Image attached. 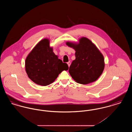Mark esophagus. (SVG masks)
Listing matches in <instances>:
<instances>
[{"label":"esophagus","mask_w":132,"mask_h":132,"mask_svg":"<svg viewBox=\"0 0 132 132\" xmlns=\"http://www.w3.org/2000/svg\"><path fill=\"white\" fill-rule=\"evenodd\" d=\"M67 64L68 65V66H69V67H70V65H71V62H70V61L68 62H67Z\"/></svg>","instance_id":"34e87169"}]
</instances>
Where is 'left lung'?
Returning a JSON list of instances; mask_svg holds the SVG:
<instances>
[{
	"mask_svg": "<svg viewBox=\"0 0 132 132\" xmlns=\"http://www.w3.org/2000/svg\"><path fill=\"white\" fill-rule=\"evenodd\" d=\"M66 45L75 50L76 59L69 72L78 83L86 85L97 80L105 66L104 57L96 45L88 38L82 37L79 43L67 42Z\"/></svg>",
	"mask_w": 132,
	"mask_h": 132,
	"instance_id": "1",
	"label": "left lung"
}]
</instances>
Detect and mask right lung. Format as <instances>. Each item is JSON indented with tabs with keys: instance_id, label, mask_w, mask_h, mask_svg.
I'll return each mask as SVG.
<instances>
[{
	"instance_id": "1",
	"label": "right lung",
	"mask_w": 132,
	"mask_h": 132,
	"mask_svg": "<svg viewBox=\"0 0 132 132\" xmlns=\"http://www.w3.org/2000/svg\"><path fill=\"white\" fill-rule=\"evenodd\" d=\"M50 39L41 40L25 60V70L28 77L35 84L46 86L54 82L60 73L69 69L67 64L63 63L53 52Z\"/></svg>"
}]
</instances>
